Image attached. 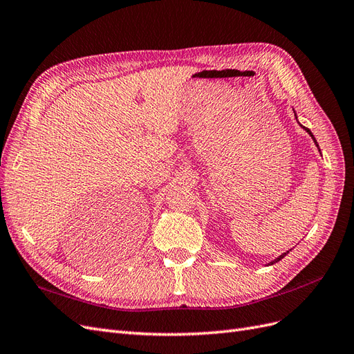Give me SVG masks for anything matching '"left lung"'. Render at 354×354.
Masks as SVG:
<instances>
[{
    "mask_svg": "<svg viewBox=\"0 0 354 354\" xmlns=\"http://www.w3.org/2000/svg\"><path fill=\"white\" fill-rule=\"evenodd\" d=\"M295 118H297V113H295ZM301 127H303V125H301ZM303 128H304V130H306V131H307V133H308V134H310V137H312V138H313V142H315V145H316V146H317V149H319V145H317V142H316V138H315V136H313V133H312V131H310V130H308V128H306V127H303ZM319 152H320V149H319ZM288 252H289V251H286V252H283V254H282V255H279V257H277V259H274V260H273V261H270V263H269V264H270V266H272V264H274V263H277V261H281V260H282V259H283V257H285V255H286V254H288Z\"/></svg>",
    "mask_w": 354,
    "mask_h": 354,
    "instance_id": "left-lung-1",
    "label": "left lung"
}]
</instances>
